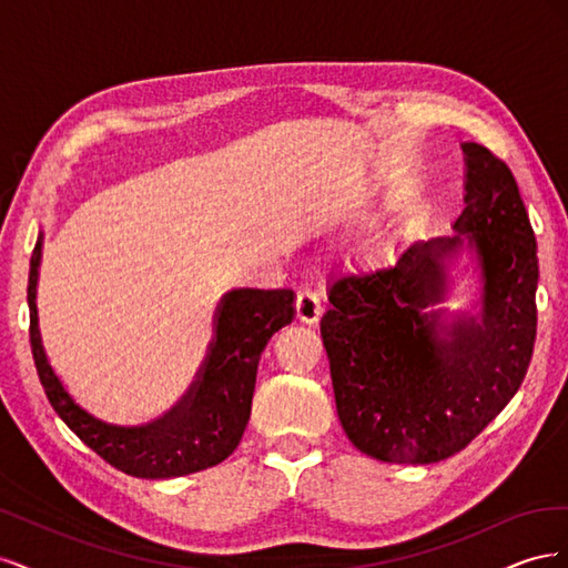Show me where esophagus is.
Listing matches in <instances>:
<instances>
[{
    "label": "esophagus",
    "mask_w": 568,
    "mask_h": 568,
    "mask_svg": "<svg viewBox=\"0 0 568 568\" xmlns=\"http://www.w3.org/2000/svg\"><path fill=\"white\" fill-rule=\"evenodd\" d=\"M324 305L313 288H303L296 296V315L305 324H315L322 317Z\"/></svg>",
    "instance_id": "34e87169"
}]
</instances>
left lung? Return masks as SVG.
Returning a JSON list of instances; mask_svg holds the SVG:
<instances>
[{"label": "left lung", "mask_w": 568, "mask_h": 568, "mask_svg": "<svg viewBox=\"0 0 568 568\" xmlns=\"http://www.w3.org/2000/svg\"><path fill=\"white\" fill-rule=\"evenodd\" d=\"M455 236L398 261L341 272L320 322L336 412L359 453L395 464L448 459L519 390L536 343L538 246L509 165L467 142ZM467 237L485 272V320L439 324L442 261Z\"/></svg>", "instance_id": "1"}]
</instances>
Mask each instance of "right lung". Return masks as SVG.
<instances>
[{"label": "right lung", "instance_id": "right-lung-1", "mask_svg": "<svg viewBox=\"0 0 568 568\" xmlns=\"http://www.w3.org/2000/svg\"><path fill=\"white\" fill-rule=\"evenodd\" d=\"M42 234L30 257V348L40 382L57 415L111 467L136 478H173L227 459L251 417L257 359L274 332L294 320L291 288H236L222 296L215 338L184 398L146 426H115L80 407L51 369L38 329V277Z\"/></svg>", "mask_w": 568, "mask_h": 568}]
</instances>
